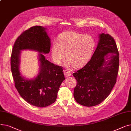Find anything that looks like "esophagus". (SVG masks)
I'll use <instances>...</instances> for the list:
<instances>
[{
    "mask_svg": "<svg viewBox=\"0 0 131 131\" xmlns=\"http://www.w3.org/2000/svg\"><path fill=\"white\" fill-rule=\"evenodd\" d=\"M64 73L65 77H69L72 75V72L69 70H64Z\"/></svg>",
    "mask_w": 131,
    "mask_h": 131,
    "instance_id": "34e87169",
    "label": "esophagus"
}]
</instances>
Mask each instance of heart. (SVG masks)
Here are the masks:
<instances>
[{
	"label": "heart",
	"instance_id": "obj_1",
	"mask_svg": "<svg viewBox=\"0 0 131 131\" xmlns=\"http://www.w3.org/2000/svg\"><path fill=\"white\" fill-rule=\"evenodd\" d=\"M95 43L90 36L73 31H66L59 36L58 41H53L51 49L52 57L57 64L66 58L68 66L79 68L90 60L94 49Z\"/></svg>",
	"mask_w": 131,
	"mask_h": 131
}]
</instances>
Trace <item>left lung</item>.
<instances>
[{
	"label": "left lung",
	"instance_id": "left-lung-1",
	"mask_svg": "<svg viewBox=\"0 0 131 131\" xmlns=\"http://www.w3.org/2000/svg\"><path fill=\"white\" fill-rule=\"evenodd\" d=\"M119 68V52L114 39L99 34L98 46L90 60L73 74L77 80L74 97L79 104L92 107L100 104L111 92Z\"/></svg>",
	"mask_w": 131,
	"mask_h": 131
}]
</instances>
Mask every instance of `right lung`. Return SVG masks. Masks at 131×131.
<instances>
[{"label":"right lung","instance_id":"right-lung-1","mask_svg":"<svg viewBox=\"0 0 131 131\" xmlns=\"http://www.w3.org/2000/svg\"><path fill=\"white\" fill-rule=\"evenodd\" d=\"M46 29L41 26H34L24 31L15 41L10 58L11 71L17 90L27 102L38 107H45L54 102L65 80L63 67L50 63L43 54L48 53L50 49V39ZM25 49L40 52L39 73L32 80L25 79L19 71L20 51Z\"/></svg>","mask_w":131,"mask_h":131}]
</instances>
